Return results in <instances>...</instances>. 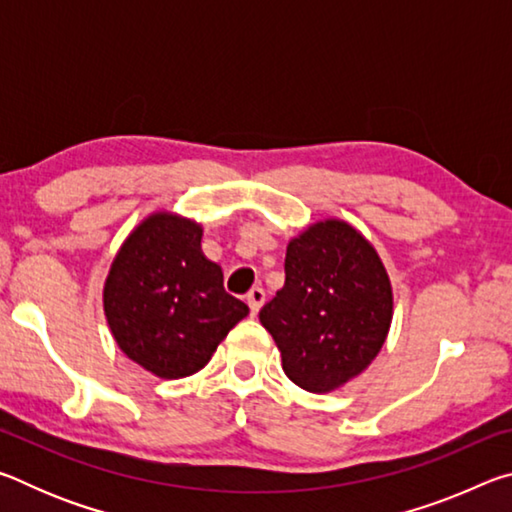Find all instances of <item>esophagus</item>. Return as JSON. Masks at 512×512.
Here are the masks:
<instances>
[{
    "instance_id": "obj_1",
    "label": "esophagus",
    "mask_w": 512,
    "mask_h": 512,
    "mask_svg": "<svg viewBox=\"0 0 512 512\" xmlns=\"http://www.w3.org/2000/svg\"><path fill=\"white\" fill-rule=\"evenodd\" d=\"M264 298H266V296H264V289L255 287V289L248 291L246 302H248V307H250V314L257 316V311L262 309V305H264Z\"/></svg>"
}]
</instances>
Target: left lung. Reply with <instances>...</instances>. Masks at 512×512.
<instances>
[{
  "mask_svg": "<svg viewBox=\"0 0 512 512\" xmlns=\"http://www.w3.org/2000/svg\"><path fill=\"white\" fill-rule=\"evenodd\" d=\"M284 273V287L259 320L293 384L309 393L336 391L370 366L391 329L386 268L359 230L327 219L289 241Z\"/></svg>",
  "mask_w": 512,
  "mask_h": 512,
  "instance_id": "8db88e82",
  "label": "left lung"
}]
</instances>
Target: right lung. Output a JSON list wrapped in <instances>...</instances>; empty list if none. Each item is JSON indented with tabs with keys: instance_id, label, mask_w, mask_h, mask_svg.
<instances>
[{
	"instance_id": "1",
	"label": "right lung",
	"mask_w": 512,
	"mask_h": 512,
	"mask_svg": "<svg viewBox=\"0 0 512 512\" xmlns=\"http://www.w3.org/2000/svg\"><path fill=\"white\" fill-rule=\"evenodd\" d=\"M203 228L171 212L137 225L103 287L110 332L128 359L162 379L189 377L212 359L248 307L223 289L201 250Z\"/></svg>"
}]
</instances>
